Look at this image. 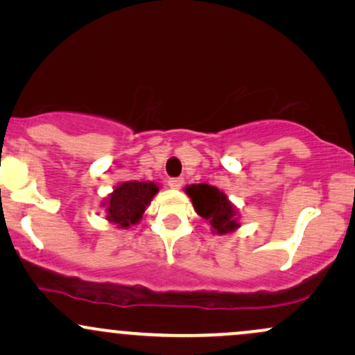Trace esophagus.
Masks as SVG:
<instances>
[{
  "mask_svg": "<svg viewBox=\"0 0 355 355\" xmlns=\"http://www.w3.org/2000/svg\"><path fill=\"white\" fill-rule=\"evenodd\" d=\"M182 185H183V178H180V177L170 178V180H168V187H170V189H173V190H180Z\"/></svg>",
  "mask_w": 355,
  "mask_h": 355,
  "instance_id": "1",
  "label": "esophagus"
}]
</instances>
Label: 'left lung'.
<instances>
[{
  "mask_svg": "<svg viewBox=\"0 0 355 355\" xmlns=\"http://www.w3.org/2000/svg\"><path fill=\"white\" fill-rule=\"evenodd\" d=\"M193 209L202 218L209 220L214 234L223 235L235 232L240 227L239 211L222 190L217 187L197 183L185 189Z\"/></svg>",
  "mask_w": 355,
  "mask_h": 355,
  "instance_id": "obj_1",
  "label": "left lung"
}]
</instances>
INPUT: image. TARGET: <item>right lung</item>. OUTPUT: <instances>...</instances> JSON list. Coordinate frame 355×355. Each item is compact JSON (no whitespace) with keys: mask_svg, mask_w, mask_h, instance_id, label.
Here are the masks:
<instances>
[{"mask_svg":"<svg viewBox=\"0 0 355 355\" xmlns=\"http://www.w3.org/2000/svg\"><path fill=\"white\" fill-rule=\"evenodd\" d=\"M160 187L155 182H123L118 183L115 190L101 202L110 223H115L120 229L135 225L144 217V211Z\"/></svg>","mask_w":355,"mask_h":355,"instance_id":"1","label":"right lung"}]
</instances>
